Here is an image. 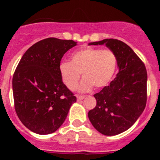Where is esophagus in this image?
<instances>
[{"mask_svg": "<svg viewBox=\"0 0 160 160\" xmlns=\"http://www.w3.org/2000/svg\"><path fill=\"white\" fill-rule=\"evenodd\" d=\"M85 98V96L83 95H77V99L78 100H82Z\"/></svg>", "mask_w": 160, "mask_h": 160, "instance_id": "1", "label": "esophagus"}]
</instances>
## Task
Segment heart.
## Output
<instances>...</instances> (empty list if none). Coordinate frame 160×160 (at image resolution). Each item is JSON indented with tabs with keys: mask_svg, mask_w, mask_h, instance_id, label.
Instances as JSON below:
<instances>
[{
	"mask_svg": "<svg viewBox=\"0 0 160 160\" xmlns=\"http://www.w3.org/2000/svg\"><path fill=\"white\" fill-rule=\"evenodd\" d=\"M118 59L113 50L87 47L79 49L71 55L70 62L59 65V73L63 83L70 90H74L80 79H84L79 90L88 91L94 87L99 89L106 87L116 70Z\"/></svg>",
	"mask_w": 160,
	"mask_h": 160,
	"instance_id": "b5f03b06",
	"label": "heart"
}]
</instances>
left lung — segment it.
<instances>
[{
  "label": "left lung",
  "instance_id": "8db88e82",
  "mask_svg": "<svg viewBox=\"0 0 160 160\" xmlns=\"http://www.w3.org/2000/svg\"><path fill=\"white\" fill-rule=\"evenodd\" d=\"M103 44L115 53L119 70L109 86L94 94L97 104L88 117L98 132L116 135L129 129L144 111L148 73L141 59L122 41L110 38L89 46Z\"/></svg>",
  "mask_w": 160,
  "mask_h": 160
}]
</instances>
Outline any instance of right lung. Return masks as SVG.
<instances>
[{
  "label": "right lung",
  "instance_id": "right-lung-1",
  "mask_svg": "<svg viewBox=\"0 0 160 160\" xmlns=\"http://www.w3.org/2000/svg\"><path fill=\"white\" fill-rule=\"evenodd\" d=\"M73 40L49 38L24 53L12 77L14 107L21 122L39 135H48L62 125L77 98L59 73L63 55L75 46Z\"/></svg>",
  "mask_w": 160,
  "mask_h": 160
}]
</instances>
